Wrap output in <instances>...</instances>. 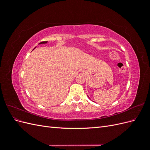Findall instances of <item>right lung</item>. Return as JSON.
<instances>
[{
    "instance_id": "right-lung-1",
    "label": "right lung",
    "mask_w": 150,
    "mask_h": 150,
    "mask_svg": "<svg viewBox=\"0 0 150 150\" xmlns=\"http://www.w3.org/2000/svg\"><path fill=\"white\" fill-rule=\"evenodd\" d=\"M46 43H47V41H43V42H40L39 44H46Z\"/></svg>"
}]
</instances>
